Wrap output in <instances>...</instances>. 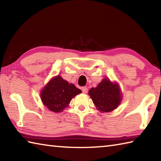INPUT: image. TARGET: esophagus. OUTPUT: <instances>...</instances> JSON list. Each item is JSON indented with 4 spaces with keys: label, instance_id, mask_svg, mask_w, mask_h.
<instances>
[{
    "label": "esophagus",
    "instance_id": "obj_1",
    "mask_svg": "<svg viewBox=\"0 0 161 161\" xmlns=\"http://www.w3.org/2000/svg\"><path fill=\"white\" fill-rule=\"evenodd\" d=\"M87 91H88V89H87V87H82V92H83V93H87Z\"/></svg>",
    "mask_w": 161,
    "mask_h": 161
}]
</instances>
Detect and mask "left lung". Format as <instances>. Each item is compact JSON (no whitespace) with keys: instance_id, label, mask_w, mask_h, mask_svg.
<instances>
[{"instance_id":"8db88e82","label":"left lung","mask_w":161,"mask_h":161,"mask_svg":"<svg viewBox=\"0 0 161 161\" xmlns=\"http://www.w3.org/2000/svg\"><path fill=\"white\" fill-rule=\"evenodd\" d=\"M88 94L96 107L103 112L113 111L121 101L119 87L108 78L103 80L97 87L91 88Z\"/></svg>"}]
</instances>
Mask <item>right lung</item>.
Masks as SVG:
<instances>
[{"label": "right lung", "mask_w": 161, "mask_h": 161, "mask_svg": "<svg viewBox=\"0 0 161 161\" xmlns=\"http://www.w3.org/2000/svg\"><path fill=\"white\" fill-rule=\"evenodd\" d=\"M81 93V90L74 85L69 84L57 75L53 78L41 92V100L49 110L61 112L67 107L75 95Z\"/></svg>", "instance_id": "add662e5"}]
</instances>
